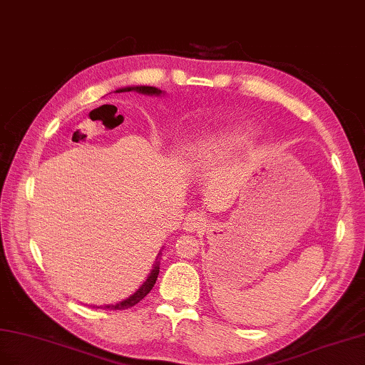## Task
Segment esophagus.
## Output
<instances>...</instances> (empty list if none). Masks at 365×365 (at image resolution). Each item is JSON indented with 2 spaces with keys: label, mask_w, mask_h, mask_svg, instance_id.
Wrapping results in <instances>:
<instances>
[{
  "label": "esophagus",
  "mask_w": 365,
  "mask_h": 365,
  "mask_svg": "<svg viewBox=\"0 0 365 365\" xmlns=\"http://www.w3.org/2000/svg\"><path fill=\"white\" fill-rule=\"evenodd\" d=\"M206 223V217L200 212H190L188 215L185 217V223H183V229H186L188 232H194L199 231V229Z\"/></svg>",
  "instance_id": "esophagus-1"
}]
</instances>
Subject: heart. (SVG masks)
Returning <instances> with one entry per match:
<instances>
[{"label":"heart","instance_id":"heart-1","mask_svg":"<svg viewBox=\"0 0 365 365\" xmlns=\"http://www.w3.org/2000/svg\"><path fill=\"white\" fill-rule=\"evenodd\" d=\"M246 138H247L246 131L238 130V131L232 133L231 136H227L226 142H227V143H242V142L246 140ZM220 150H223V143H212V145H210V147H206V148L202 151V154H200L199 163H200V165H206L207 162H211L212 159L217 158L218 154H220Z\"/></svg>","mask_w":365,"mask_h":365}]
</instances>
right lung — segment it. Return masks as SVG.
<instances>
[{
    "mask_svg": "<svg viewBox=\"0 0 365 365\" xmlns=\"http://www.w3.org/2000/svg\"><path fill=\"white\" fill-rule=\"evenodd\" d=\"M139 91V93H143V95H160V90L155 88V87H127V88H119L116 90V93H122V91ZM159 263L154 264V269L151 270L150 277L147 278V281L140 286L139 290H136L131 297H128L127 299L120 301V303L118 304H110V306H103V309H110V310H125V309H130L133 306H136L139 301H142L145 297H147L150 294V290L154 287L155 284V279H158L159 277Z\"/></svg>",
    "mask_w": 365,
    "mask_h": 365,
    "instance_id": "1",
    "label": "right lung"
}]
</instances>
